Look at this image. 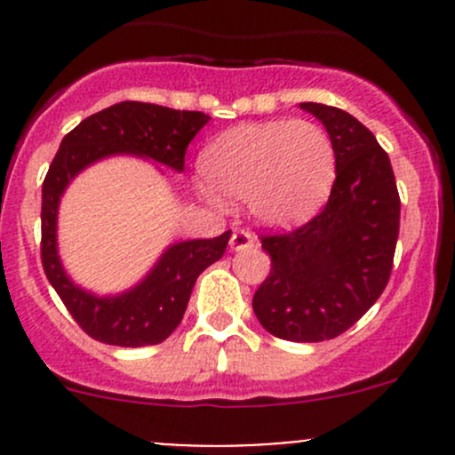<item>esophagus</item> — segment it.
<instances>
[{"mask_svg": "<svg viewBox=\"0 0 455 455\" xmlns=\"http://www.w3.org/2000/svg\"><path fill=\"white\" fill-rule=\"evenodd\" d=\"M255 242V237L249 231H233L231 235V251H244L251 249Z\"/></svg>", "mask_w": 455, "mask_h": 455, "instance_id": "obj_1", "label": "esophagus"}]
</instances>
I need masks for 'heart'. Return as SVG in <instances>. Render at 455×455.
Here are the masks:
<instances>
[{
	"label": "heart",
	"instance_id": "obj_1",
	"mask_svg": "<svg viewBox=\"0 0 455 455\" xmlns=\"http://www.w3.org/2000/svg\"><path fill=\"white\" fill-rule=\"evenodd\" d=\"M200 172L206 198L246 200L259 224L291 227L328 198L337 154L328 132L313 121L244 123L202 149Z\"/></svg>",
	"mask_w": 455,
	"mask_h": 455
}]
</instances>
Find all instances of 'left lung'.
Segmentation results:
<instances>
[{
    "instance_id": "left-lung-1",
    "label": "left lung",
    "mask_w": 455,
    "mask_h": 455,
    "mask_svg": "<svg viewBox=\"0 0 455 455\" xmlns=\"http://www.w3.org/2000/svg\"><path fill=\"white\" fill-rule=\"evenodd\" d=\"M299 108L332 139L337 180L308 224L261 237L270 273L257 288L253 310L273 337L316 343L346 332L387 286L401 198L389 156L363 123L330 105Z\"/></svg>"
}]
</instances>
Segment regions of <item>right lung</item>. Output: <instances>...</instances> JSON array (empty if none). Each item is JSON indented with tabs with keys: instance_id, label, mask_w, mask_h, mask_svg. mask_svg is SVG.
<instances>
[{
	"instance_id": "add662e5",
	"label": "right lung",
	"mask_w": 455,
	"mask_h": 455,
	"mask_svg": "<svg viewBox=\"0 0 455 455\" xmlns=\"http://www.w3.org/2000/svg\"><path fill=\"white\" fill-rule=\"evenodd\" d=\"M209 118L202 112L123 100L87 116L61 140L41 189V261L66 308L96 341L121 347L163 343L180 325L198 275L224 255L231 231L213 240L176 242L130 291L94 295L72 282L61 264L59 202L84 169L109 156H139L182 173L187 147Z\"/></svg>"
}]
</instances>
